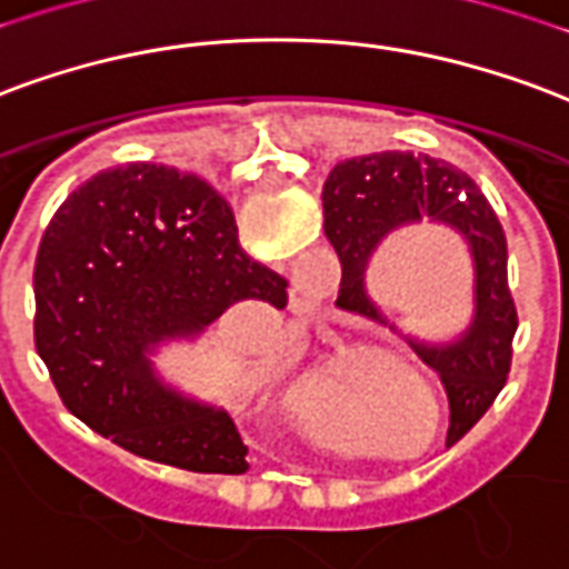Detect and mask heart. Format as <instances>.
Wrapping results in <instances>:
<instances>
[{
  "instance_id": "obj_1",
  "label": "heart",
  "mask_w": 569,
  "mask_h": 569,
  "mask_svg": "<svg viewBox=\"0 0 569 569\" xmlns=\"http://www.w3.org/2000/svg\"><path fill=\"white\" fill-rule=\"evenodd\" d=\"M335 382L322 377V373H313V377H305L298 382V410L305 416H319L335 407Z\"/></svg>"
}]
</instances>
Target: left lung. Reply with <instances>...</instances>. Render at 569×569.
Masks as SVG:
<instances>
[{"label": "left lung", "instance_id": "8db88e82", "mask_svg": "<svg viewBox=\"0 0 569 569\" xmlns=\"http://www.w3.org/2000/svg\"><path fill=\"white\" fill-rule=\"evenodd\" d=\"M326 234L340 259L338 307L386 319L365 292V271L389 231L437 220L461 231L473 256L477 313L465 335L446 347L410 343L440 373L449 395V435L456 443L486 416L503 389L519 328L507 280V238L498 213L465 171L443 159L413 153H373L331 168L322 189Z\"/></svg>", "mask_w": 569, "mask_h": 569}]
</instances>
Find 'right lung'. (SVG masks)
<instances>
[{
    "mask_svg": "<svg viewBox=\"0 0 569 569\" xmlns=\"http://www.w3.org/2000/svg\"><path fill=\"white\" fill-rule=\"evenodd\" d=\"M32 283L36 349L71 416L159 465L247 470L231 416L168 389L147 359L231 307H286L289 283L241 250L217 189L150 162L99 171L53 213Z\"/></svg>",
    "mask_w": 569,
    "mask_h": 569,
    "instance_id": "1",
    "label": "right lung"
}]
</instances>
